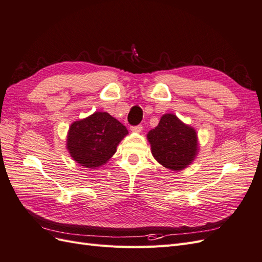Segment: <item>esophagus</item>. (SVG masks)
Returning a JSON list of instances; mask_svg holds the SVG:
<instances>
[{
    "label": "esophagus",
    "mask_w": 262,
    "mask_h": 262,
    "mask_svg": "<svg viewBox=\"0 0 262 262\" xmlns=\"http://www.w3.org/2000/svg\"><path fill=\"white\" fill-rule=\"evenodd\" d=\"M142 129H143V126H142L141 124H139V125H134V126H131V131H133V132H141L142 131Z\"/></svg>",
    "instance_id": "34e87169"
}]
</instances>
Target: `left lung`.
Instances as JSON below:
<instances>
[{
    "label": "left lung",
    "mask_w": 262,
    "mask_h": 262,
    "mask_svg": "<svg viewBox=\"0 0 262 262\" xmlns=\"http://www.w3.org/2000/svg\"><path fill=\"white\" fill-rule=\"evenodd\" d=\"M147 140L155 160L173 171L188 167L199 149L195 130L172 114L161 118L155 129L147 133Z\"/></svg>",
    "instance_id": "obj_1"
}]
</instances>
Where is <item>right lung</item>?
I'll use <instances>...</instances> for the list:
<instances>
[{
    "label": "right lung",
    "instance_id": "obj_1",
    "mask_svg": "<svg viewBox=\"0 0 262 262\" xmlns=\"http://www.w3.org/2000/svg\"><path fill=\"white\" fill-rule=\"evenodd\" d=\"M128 134L125 126L108 113H94L70 126L67 148L73 160L86 168L106 164Z\"/></svg>",
    "mask_w": 262,
    "mask_h": 262
}]
</instances>
